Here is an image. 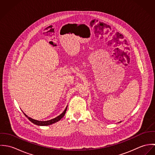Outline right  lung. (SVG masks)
Listing matches in <instances>:
<instances>
[{"label": "right lung", "mask_w": 155, "mask_h": 155, "mask_svg": "<svg viewBox=\"0 0 155 155\" xmlns=\"http://www.w3.org/2000/svg\"><path fill=\"white\" fill-rule=\"evenodd\" d=\"M67 109V106L66 108L65 109V110H64V111L60 115H59L58 116L56 117L55 118H54L52 119H51V120H46V121H40V120H37L33 119L27 116V115H26L24 112H23V113L28 119V120L30 121H31L32 123H33L34 124L37 125H39V126H47V125H51V124H52L54 123H55V122L59 121L61 119H62L63 117L65 115V113L66 112Z\"/></svg>", "instance_id": "right-lung-1"}]
</instances>
